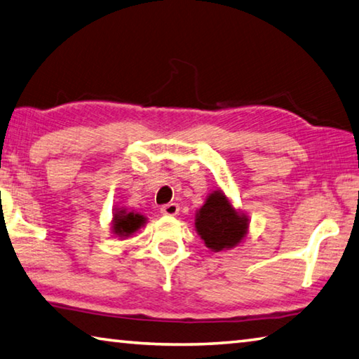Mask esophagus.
Returning a JSON list of instances; mask_svg holds the SVG:
<instances>
[{
	"label": "esophagus",
	"mask_w": 359,
	"mask_h": 359,
	"mask_svg": "<svg viewBox=\"0 0 359 359\" xmlns=\"http://www.w3.org/2000/svg\"><path fill=\"white\" fill-rule=\"evenodd\" d=\"M161 214L163 215H169V217H174L179 214V204L175 203H168L165 205H161Z\"/></svg>",
	"instance_id": "esophagus-1"
}]
</instances>
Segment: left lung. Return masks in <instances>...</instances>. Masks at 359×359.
I'll use <instances>...</instances> for the list:
<instances>
[{
  "mask_svg": "<svg viewBox=\"0 0 359 359\" xmlns=\"http://www.w3.org/2000/svg\"><path fill=\"white\" fill-rule=\"evenodd\" d=\"M194 226L205 247L220 252L241 244L248 231V218L233 208L222 190H217L198 210Z\"/></svg>",
  "mask_w": 359,
  "mask_h": 359,
  "instance_id": "8db88e82",
  "label": "left lung"
}]
</instances>
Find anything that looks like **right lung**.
Masks as SVG:
<instances>
[{
    "instance_id": "right-lung-1",
    "label": "right lung",
    "mask_w": 359,
    "mask_h": 359,
    "mask_svg": "<svg viewBox=\"0 0 359 359\" xmlns=\"http://www.w3.org/2000/svg\"><path fill=\"white\" fill-rule=\"evenodd\" d=\"M145 223V217L136 212H126L125 209L115 210L112 218V233L118 238H130L136 233L137 229H141Z\"/></svg>"
}]
</instances>
